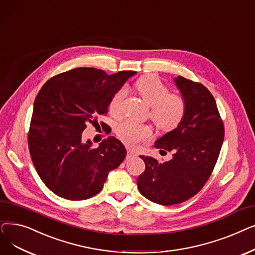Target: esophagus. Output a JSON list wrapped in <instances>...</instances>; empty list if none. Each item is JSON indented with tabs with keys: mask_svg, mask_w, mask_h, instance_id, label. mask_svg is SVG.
Returning a JSON list of instances; mask_svg holds the SVG:
<instances>
[{
	"mask_svg": "<svg viewBox=\"0 0 255 255\" xmlns=\"http://www.w3.org/2000/svg\"><path fill=\"white\" fill-rule=\"evenodd\" d=\"M137 155V152L134 150V149H130V148H128V157H131V156H136Z\"/></svg>",
	"mask_w": 255,
	"mask_h": 255,
	"instance_id": "esophagus-1",
	"label": "esophagus"
}]
</instances>
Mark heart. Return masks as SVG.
<instances>
[{"mask_svg":"<svg viewBox=\"0 0 255 255\" xmlns=\"http://www.w3.org/2000/svg\"><path fill=\"white\" fill-rule=\"evenodd\" d=\"M137 89L142 99L151 107L150 117L155 126L163 130L175 128L186 114V102L183 96L169 93V89L159 79L148 76L137 82ZM127 96V89L120 88L110 103V112L119 115ZM117 135L128 145L135 146L152 136L149 126L128 120L117 128Z\"/></svg>","mask_w":255,"mask_h":255,"instance_id":"heart-1","label":"heart"}]
</instances>
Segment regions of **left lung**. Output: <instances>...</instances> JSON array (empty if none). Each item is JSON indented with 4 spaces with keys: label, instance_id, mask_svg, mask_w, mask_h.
<instances>
[{
    "label": "left lung",
    "instance_id": "left-lung-1",
    "mask_svg": "<svg viewBox=\"0 0 255 255\" xmlns=\"http://www.w3.org/2000/svg\"><path fill=\"white\" fill-rule=\"evenodd\" d=\"M173 82L186 102V114L174 129L154 142L160 151H173L172 159L159 163L140 155L145 171L137 178L142 195L163 205L196 195L209 179L224 140L223 123L212 93L184 77L177 76Z\"/></svg>",
    "mask_w": 255,
    "mask_h": 255
}]
</instances>
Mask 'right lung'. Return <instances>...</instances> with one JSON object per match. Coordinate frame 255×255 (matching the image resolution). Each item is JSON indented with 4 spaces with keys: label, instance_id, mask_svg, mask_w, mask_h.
Returning <instances> with one entry per match:
<instances>
[{
    "label": "right lung",
    "instance_id": "right-lung-1",
    "mask_svg": "<svg viewBox=\"0 0 255 255\" xmlns=\"http://www.w3.org/2000/svg\"><path fill=\"white\" fill-rule=\"evenodd\" d=\"M136 74L125 70L108 76L101 69L79 67L50 79L38 92L28 144L36 171L56 195L68 200L96 195L109 172L125 160L127 149L118 139L109 137L93 148L83 131L108 113L113 95Z\"/></svg>",
    "mask_w": 255,
    "mask_h": 255
}]
</instances>
